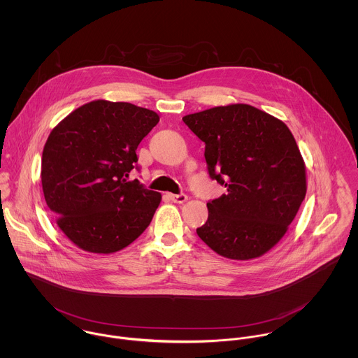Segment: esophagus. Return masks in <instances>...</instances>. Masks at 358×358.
<instances>
[{
	"label": "esophagus",
	"instance_id": "1",
	"mask_svg": "<svg viewBox=\"0 0 358 358\" xmlns=\"http://www.w3.org/2000/svg\"><path fill=\"white\" fill-rule=\"evenodd\" d=\"M169 199L173 201V203H178V204H183L186 200H187V196L186 194H169Z\"/></svg>",
	"mask_w": 358,
	"mask_h": 358
}]
</instances>
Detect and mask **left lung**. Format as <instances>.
I'll return each mask as SVG.
<instances>
[{"label": "left lung", "mask_w": 358, "mask_h": 358, "mask_svg": "<svg viewBox=\"0 0 358 358\" xmlns=\"http://www.w3.org/2000/svg\"><path fill=\"white\" fill-rule=\"evenodd\" d=\"M205 143L210 179L227 193L208 206L199 237L216 254L248 260L287 233L306 196V166L289 128L250 104L183 117Z\"/></svg>", "instance_id": "obj_1"}]
</instances>
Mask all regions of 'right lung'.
<instances>
[{"mask_svg": "<svg viewBox=\"0 0 358 358\" xmlns=\"http://www.w3.org/2000/svg\"><path fill=\"white\" fill-rule=\"evenodd\" d=\"M132 103H87L52 129L43 152V192L56 224L78 248L113 254L150 224L161 194L138 179L136 149L158 124Z\"/></svg>", "mask_w": 358, "mask_h": 358, "instance_id": "right-lung-1", "label": "right lung"}]
</instances>
